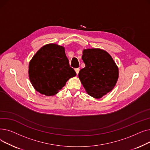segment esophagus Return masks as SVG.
Masks as SVG:
<instances>
[{
    "instance_id": "1",
    "label": "esophagus",
    "mask_w": 150,
    "mask_h": 150,
    "mask_svg": "<svg viewBox=\"0 0 150 150\" xmlns=\"http://www.w3.org/2000/svg\"><path fill=\"white\" fill-rule=\"evenodd\" d=\"M75 72H76V75H78V73H79V72H80V69H79V68H76V69H75Z\"/></svg>"
}]
</instances>
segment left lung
Masks as SVG:
<instances>
[{"label":"left lung","instance_id":"left-lung-1","mask_svg":"<svg viewBox=\"0 0 150 150\" xmlns=\"http://www.w3.org/2000/svg\"><path fill=\"white\" fill-rule=\"evenodd\" d=\"M82 59L86 66L80 70L79 79L90 96L101 98L115 87L119 68L110 54L103 49H84Z\"/></svg>","mask_w":150,"mask_h":150}]
</instances>
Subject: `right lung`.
<instances>
[{
	"instance_id": "1",
	"label": "right lung",
	"mask_w": 150,
	"mask_h": 150,
	"mask_svg": "<svg viewBox=\"0 0 150 150\" xmlns=\"http://www.w3.org/2000/svg\"><path fill=\"white\" fill-rule=\"evenodd\" d=\"M28 76L36 91L46 96H53L70 78L76 76V72L69 66L64 47L52 43L42 47L31 58Z\"/></svg>"
}]
</instances>
